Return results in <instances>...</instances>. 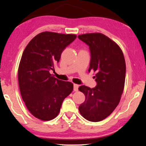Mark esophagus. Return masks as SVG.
<instances>
[{
    "mask_svg": "<svg viewBox=\"0 0 146 146\" xmlns=\"http://www.w3.org/2000/svg\"><path fill=\"white\" fill-rule=\"evenodd\" d=\"M73 90L75 91H77L78 90V85L74 84V85H73Z\"/></svg>",
    "mask_w": 146,
    "mask_h": 146,
    "instance_id": "esophagus-1",
    "label": "esophagus"
}]
</instances>
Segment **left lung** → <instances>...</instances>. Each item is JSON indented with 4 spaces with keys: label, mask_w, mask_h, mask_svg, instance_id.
Masks as SVG:
<instances>
[{
    "label": "left lung",
    "mask_w": 146,
    "mask_h": 146,
    "mask_svg": "<svg viewBox=\"0 0 146 146\" xmlns=\"http://www.w3.org/2000/svg\"><path fill=\"white\" fill-rule=\"evenodd\" d=\"M78 38L90 47L89 72H97L95 88H78L86 97L79 111L86 120L99 122L111 115L120 102L126 71L124 56L120 47L102 33L80 35Z\"/></svg>",
    "instance_id": "left-lung-1"
}]
</instances>
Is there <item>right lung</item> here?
<instances>
[{
    "label": "right lung",
    "mask_w": 146,
    "mask_h": 146,
    "mask_svg": "<svg viewBox=\"0 0 146 146\" xmlns=\"http://www.w3.org/2000/svg\"><path fill=\"white\" fill-rule=\"evenodd\" d=\"M73 34L45 31L31 39L20 62L18 78L22 98L28 110L38 119H53L73 84L49 73L60 60L64 49L75 40Z\"/></svg>",
    "instance_id": "right-lung-1"
}]
</instances>
